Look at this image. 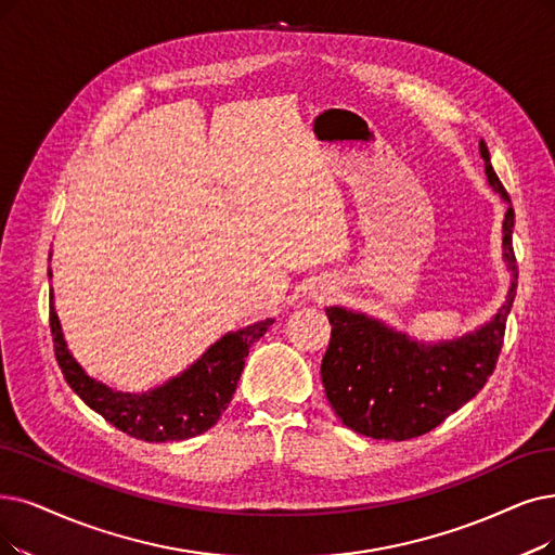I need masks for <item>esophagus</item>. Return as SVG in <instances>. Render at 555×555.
<instances>
[{
  "instance_id": "34e87169",
  "label": "esophagus",
  "mask_w": 555,
  "mask_h": 555,
  "mask_svg": "<svg viewBox=\"0 0 555 555\" xmlns=\"http://www.w3.org/2000/svg\"><path fill=\"white\" fill-rule=\"evenodd\" d=\"M335 294H337V289H335V286H332L330 282H317V284L312 286V298L319 300V302L332 300V298H335Z\"/></svg>"
}]
</instances>
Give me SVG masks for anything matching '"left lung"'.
<instances>
[{
	"instance_id": "8db88e82",
	"label": "left lung",
	"mask_w": 555,
	"mask_h": 555,
	"mask_svg": "<svg viewBox=\"0 0 555 555\" xmlns=\"http://www.w3.org/2000/svg\"><path fill=\"white\" fill-rule=\"evenodd\" d=\"M478 147L487 184L507 205L503 218L507 298L499 312L474 332L439 341H421L380 319L346 307H327L332 332L321 362V380L332 410L354 433L391 441L426 435L469 403L496 366L517 292L515 211L492 168L490 150L485 141Z\"/></svg>"
}]
</instances>
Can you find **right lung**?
<instances>
[{"label": "right lung", "instance_id": "obj_1", "mask_svg": "<svg viewBox=\"0 0 555 555\" xmlns=\"http://www.w3.org/2000/svg\"><path fill=\"white\" fill-rule=\"evenodd\" d=\"M50 300L54 352L65 383L108 424L143 441H182L209 430L232 401L250 346L273 325V319H263L228 332L182 373L172 375L164 385L134 393L108 387L81 369L63 339L54 294H50Z\"/></svg>", "mask_w": 555, "mask_h": 555}]
</instances>
